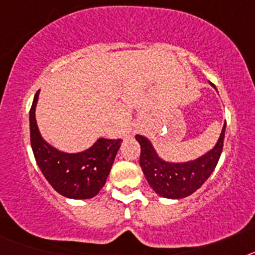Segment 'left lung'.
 <instances>
[{
  "mask_svg": "<svg viewBox=\"0 0 255 255\" xmlns=\"http://www.w3.org/2000/svg\"><path fill=\"white\" fill-rule=\"evenodd\" d=\"M212 87H216L209 83ZM225 123L217 143L206 154L188 162L164 161L155 152L150 140L143 135H135L140 144V167L150 188L158 195L168 199L189 197L203 185L217 166L225 139Z\"/></svg>",
  "mask_w": 255,
  "mask_h": 255,
  "instance_id": "left-lung-1",
  "label": "left lung"
}]
</instances>
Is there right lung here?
Here are the masks:
<instances>
[{
    "instance_id": "right-lung-1",
    "label": "right lung",
    "mask_w": 255,
    "mask_h": 255,
    "mask_svg": "<svg viewBox=\"0 0 255 255\" xmlns=\"http://www.w3.org/2000/svg\"><path fill=\"white\" fill-rule=\"evenodd\" d=\"M39 91L29 112L30 143L35 161L42 173L57 193L70 199L96 197L106 184L112 163L121 147V139L100 138L91 148L78 153L58 150L47 143L35 120Z\"/></svg>"
}]
</instances>
